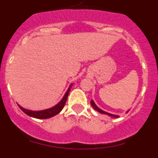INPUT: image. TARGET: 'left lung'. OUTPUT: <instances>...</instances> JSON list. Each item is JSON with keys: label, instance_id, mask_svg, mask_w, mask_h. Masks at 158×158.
I'll return each mask as SVG.
<instances>
[{"label": "left lung", "instance_id": "1", "mask_svg": "<svg viewBox=\"0 0 158 158\" xmlns=\"http://www.w3.org/2000/svg\"><path fill=\"white\" fill-rule=\"evenodd\" d=\"M90 103H91V105H92V107H93V108H94V109L96 110V111H99V112H100V113H101V114H104V115H108V116L113 117V118H118V115H112V114H110V113H107V112H106V111H102L101 109H100V108H99V107H97V106H96V104H95V103H94V102H93V100H91V102H90Z\"/></svg>", "mask_w": 158, "mask_h": 158}]
</instances>
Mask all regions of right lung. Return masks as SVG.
Listing matches in <instances>:
<instances>
[{"label": "right lung", "instance_id": "add662e5", "mask_svg": "<svg viewBox=\"0 0 158 158\" xmlns=\"http://www.w3.org/2000/svg\"><path fill=\"white\" fill-rule=\"evenodd\" d=\"M73 86V84H71L69 88L68 89L67 92L65 93V96H63V98L61 101L58 103L57 105H55L54 107H51V108H49V109H46V110H43V111H30V110H27L22 107L21 106L18 105L19 107V108L25 113V114H27V115L31 117H33V118H51V117L54 116L55 115L58 114L60 111H62V108L65 106V102L67 100V97H68V95H69V91H70L71 87Z\"/></svg>", "mask_w": 158, "mask_h": 158}]
</instances>
